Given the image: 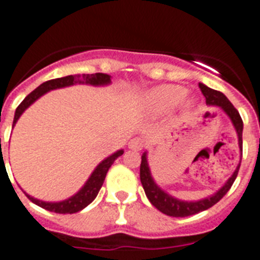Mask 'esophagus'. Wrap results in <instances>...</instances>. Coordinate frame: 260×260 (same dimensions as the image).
Wrapping results in <instances>:
<instances>
[{
  "instance_id": "1",
  "label": "esophagus",
  "mask_w": 260,
  "mask_h": 260,
  "mask_svg": "<svg viewBox=\"0 0 260 260\" xmlns=\"http://www.w3.org/2000/svg\"><path fill=\"white\" fill-rule=\"evenodd\" d=\"M143 147V141L141 138H133L132 141L128 142V148H132V150H141Z\"/></svg>"
}]
</instances>
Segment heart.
I'll return each mask as SVG.
<instances>
[{
  "label": "heart",
  "instance_id": "b5f03b06",
  "mask_svg": "<svg viewBox=\"0 0 260 260\" xmlns=\"http://www.w3.org/2000/svg\"><path fill=\"white\" fill-rule=\"evenodd\" d=\"M175 105H179L181 112H189L196 105V99L188 96L187 89L181 85L163 84L148 90L145 96V106L152 114L168 112Z\"/></svg>",
  "mask_w": 260,
  "mask_h": 260
}]
</instances>
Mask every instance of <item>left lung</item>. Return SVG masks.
I'll return each instance as SVG.
<instances>
[{"label": "left lung", "mask_w": 260, "mask_h": 260, "mask_svg": "<svg viewBox=\"0 0 260 260\" xmlns=\"http://www.w3.org/2000/svg\"><path fill=\"white\" fill-rule=\"evenodd\" d=\"M200 89L203 92V94L206 99V105L209 106H218L219 109H222L225 114L228 115L232 121L233 126L236 128L237 135H238V145L242 151V132H243V122H242L241 115H239L238 110H237L233 104L230 103L228 97L223 93L214 90L209 86H206L205 84H199ZM241 163L238 164V167L233 172L232 176L228 179L222 187L217 190L216 193H213L212 196H208L205 199L197 200V201H184V200H179L176 197L171 196L168 192L161 189L156 183H155L154 177L151 175V171L148 167L147 161V152H143L142 155L141 161V183L143 185L145 193L147 199L150 200V203L156 208L157 210H160L161 213L167 214L171 217H187L196 214V213L203 212V210L209 209L214 204H217L219 200L222 199L228 190L232 188L233 183L236 180L237 175H238V170Z\"/></svg>", "instance_id": "1"}]
</instances>
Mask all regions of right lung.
<instances>
[{"mask_svg":"<svg viewBox=\"0 0 260 260\" xmlns=\"http://www.w3.org/2000/svg\"><path fill=\"white\" fill-rule=\"evenodd\" d=\"M112 76H109L106 73H92V75H70V76L66 77H59V79L48 80L46 83L41 84L38 86L37 89L32 90V92L26 96V99L19 104V106L15 110L14 114V121H13V127L15 126L17 121L19 119L23 112L28 106H31L32 104L37 101L39 97H42L43 94H46L50 90L59 89V88H66V86L75 85V84H88V85L93 86H104L109 85L112 83ZM123 154V150H118L115 151L114 154H112L110 156H108L106 159H104L101 163L94 168V171L92 172V175L89 176V179L86 180V183L84 184L83 187L80 188V190L77 193H75L73 196H71L70 199L63 200V201H57V203H47V201H42V200L34 199L32 196L27 194L26 192V196L28 197V200H31L32 203L37 204L38 206H41L43 209L50 210V212L60 213V214H66V213H77L80 210H83L85 206L89 205L93 200L96 199V196L99 194L100 189L103 187L104 180H105V176L108 174L109 168L112 167V164L114 163V160L118 156Z\"/></svg>","mask_w":260,"mask_h":260,"instance_id":"add662e5","label":"right lung"}]
</instances>
